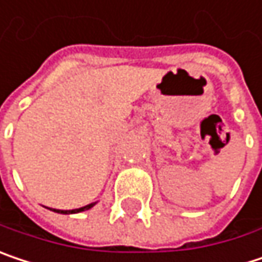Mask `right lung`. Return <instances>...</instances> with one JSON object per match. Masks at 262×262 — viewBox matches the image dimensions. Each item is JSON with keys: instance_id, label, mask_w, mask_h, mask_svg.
Returning a JSON list of instances; mask_svg holds the SVG:
<instances>
[{"instance_id": "1", "label": "right lung", "mask_w": 262, "mask_h": 262, "mask_svg": "<svg viewBox=\"0 0 262 262\" xmlns=\"http://www.w3.org/2000/svg\"><path fill=\"white\" fill-rule=\"evenodd\" d=\"M94 204H88L85 207H81V208H76V210H54L57 213H64V214H70V213H79V211H85V210H90Z\"/></svg>"}]
</instances>
